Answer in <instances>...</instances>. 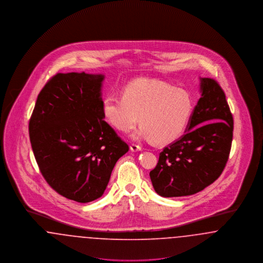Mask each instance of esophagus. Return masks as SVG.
<instances>
[{
  "label": "esophagus",
  "mask_w": 263,
  "mask_h": 263,
  "mask_svg": "<svg viewBox=\"0 0 263 263\" xmlns=\"http://www.w3.org/2000/svg\"><path fill=\"white\" fill-rule=\"evenodd\" d=\"M130 150L132 152H139V151L142 150V147L139 146L137 144H131L130 145Z\"/></svg>",
  "instance_id": "esophagus-1"
}]
</instances>
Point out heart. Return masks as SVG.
I'll return each instance as SVG.
<instances>
[{"label":"heart","instance_id":"1","mask_svg":"<svg viewBox=\"0 0 263 263\" xmlns=\"http://www.w3.org/2000/svg\"><path fill=\"white\" fill-rule=\"evenodd\" d=\"M194 101L186 89L158 80L129 83L122 96L108 93L101 101L104 119L119 132H130L138 122L136 137L148 138L158 145L173 143L186 129Z\"/></svg>","mask_w":263,"mask_h":263}]
</instances>
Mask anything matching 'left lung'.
I'll return each instance as SVG.
<instances>
[{
  "label": "left lung",
  "instance_id": "obj_1",
  "mask_svg": "<svg viewBox=\"0 0 263 263\" xmlns=\"http://www.w3.org/2000/svg\"><path fill=\"white\" fill-rule=\"evenodd\" d=\"M201 98L186 133L160 154L150 177L163 197L192 195L221 175L232 147L234 119L224 90L214 79L200 78Z\"/></svg>",
  "mask_w": 263,
  "mask_h": 263
}]
</instances>
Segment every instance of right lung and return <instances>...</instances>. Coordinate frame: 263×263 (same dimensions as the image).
<instances>
[{
    "label": "right lung",
    "mask_w": 263,
    "mask_h": 263,
    "mask_svg": "<svg viewBox=\"0 0 263 263\" xmlns=\"http://www.w3.org/2000/svg\"><path fill=\"white\" fill-rule=\"evenodd\" d=\"M103 75L56 74L38 95L28 131L41 175L80 203L100 198L129 147L101 111Z\"/></svg>",
    "instance_id": "obj_1"
}]
</instances>
